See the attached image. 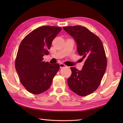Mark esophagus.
<instances>
[{
  "label": "esophagus",
  "instance_id": "34e87169",
  "mask_svg": "<svg viewBox=\"0 0 123 123\" xmlns=\"http://www.w3.org/2000/svg\"><path fill=\"white\" fill-rule=\"evenodd\" d=\"M60 67L61 69H63V68H67V66L66 65H65L64 64H63V63H60Z\"/></svg>",
  "mask_w": 123,
  "mask_h": 123
}]
</instances>
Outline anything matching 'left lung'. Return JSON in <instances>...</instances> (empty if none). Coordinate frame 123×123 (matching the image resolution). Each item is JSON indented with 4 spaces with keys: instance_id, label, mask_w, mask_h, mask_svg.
<instances>
[{
    "instance_id": "left-lung-1",
    "label": "left lung",
    "mask_w": 123,
    "mask_h": 123,
    "mask_svg": "<svg viewBox=\"0 0 123 123\" xmlns=\"http://www.w3.org/2000/svg\"><path fill=\"white\" fill-rule=\"evenodd\" d=\"M63 28L74 38L78 53L85 60L81 71L70 68L72 74L68 79V84L78 95L86 96L98 88L106 71L107 62L103 43L98 36L82 26Z\"/></svg>"
}]
</instances>
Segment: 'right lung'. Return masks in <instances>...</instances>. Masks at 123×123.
Returning a JSON list of instances; mask_svg holds the SVG:
<instances>
[{
  "label": "right lung",
  "instance_id": "right-lung-1",
  "mask_svg": "<svg viewBox=\"0 0 123 123\" xmlns=\"http://www.w3.org/2000/svg\"><path fill=\"white\" fill-rule=\"evenodd\" d=\"M62 28L44 26L33 30L20 43L15 60V69L23 86L28 92L38 95L50 87L60 69L58 63L43 61L52 42Z\"/></svg>",
  "mask_w": 123,
  "mask_h": 123
}]
</instances>
